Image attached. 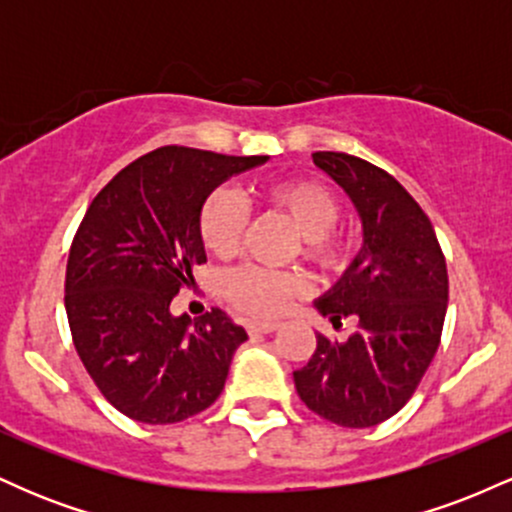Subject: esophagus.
<instances>
[{
	"label": "esophagus",
	"mask_w": 512,
	"mask_h": 512,
	"mask_svg": "<svg viewBox=\"0 0 512 512\" xmlns=\"http://www.w3.org/2000/svg\"><path fill=\"white\" fill-rule=\"evenodd\" d=\"M279 330V322H267V320H252L248 322L250 334H272Z\"/></svg>",
	"instance_id": "1"
}]
</instances>
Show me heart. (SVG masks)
Wrapping results in <instances>:
<instances>
[{
  "label": "heart",
  "mask_w": 512,
  "mask_h": 512,
  "mask_svg": "<svg viewBox=\"0 0 512 512\" xmlns=\"http://www.w3.org/2000/svg\"><path fill=\"white\" fill-rule=\"evenodd\" d=\"M264 199L293 223L303 238L305 257L322 267H339L349 248L332 226L339 216L337 197L317 180H281L264 190ZM245 228V207L233 192L214 190L204 199L199 233L216 257L236 255ZM223 296L250 315H281L293 298L308 291V281L298 272H269L260 267H240L223 276Z\"/></svg>",
  "instance_id": "obj_1"
}]
</instances>
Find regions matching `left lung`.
Here are the masks:
<instances>
[{
    "instance_id": "left-lung-1",
    "label": "left lung",
    "mask_w": 512,
    "mask_h": 512,
    "mask_svg": "<svg viewBox=\"0 0 512 512\" xmlns=\"http://www.w3.org/2000/svg\"><path fill=\"white\" fill-rule=\"evenodd\" d=\"M313 163L351 199L363 231L358 255L315 308L332 325L342 317L358 325L346 342L317 334L315 354L293 383L322 419L370 428L409 402L436 356L448 267L424 209L390 173L337 151H315Z\"/></svg>"
}]
</instances>
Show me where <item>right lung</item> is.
<instances>
[{"mask_svg":"<svg viewBox=\"0 0 512 512\" xmlns=\"http://www.w3.org/2000/svg\"><path fill=\"white\" fill-rule=\"evenodd\" d=\"M269 156L161 146L98 192L67 260L64 308L88 375L117 411L142 424H178L221 395L248 339L223 310L202 320L170 301L207 262L202 204L221 182Z\"/></svg>","mask_w":512,"mask_h":512,"instance_id":"1","label":"right lung"}]
</instances>
